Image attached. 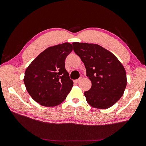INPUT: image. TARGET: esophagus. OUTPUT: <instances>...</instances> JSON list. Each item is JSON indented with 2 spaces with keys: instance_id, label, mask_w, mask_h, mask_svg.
I'll return each mask as SVG.
<instances>
[{
  "instance_id": "obj_1",
  "label": "esophagus",
  "mask_w": 146,
  "mask_h": 146,
  "mask_svg": "<svg viewBox=\"0 0 146 146\" xmlns=\"http://www.w3.org/2000/svg\"><path fill=\"white\" fill-rule=\"evenodd\" d=\"M82 78H80L79 79H77V80H74V82L76 83H79L80 81H81V80H82Z\"/></svg>"
}]
</instances>
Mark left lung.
<instances>
[{
  "label": "left lung",
  "mask_w": 146,
  "mask_h": 146,
  "mask_svg": "<svg viewBox=\"0 0 146 146\" xmlns=\"http://www.w3.org/2000/svg\"><path fill=\"white\" fill-rule=\"evenodd\" d=\"M73 50L83 61L92 82L84 93L93 108H110L123 95L127 80L125 68L114 54L96 44L74 42Z\"/></svg>",
  "instance_id": "1"
}]
</instances>
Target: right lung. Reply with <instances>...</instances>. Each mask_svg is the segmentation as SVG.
Instances as JSON below:
<instances>
[{
  "instance_id": "1",
  "label": "right lung",
  "mask_w": 146,
  "mask_h": 146,
  "mask_svg": "<svg viewBox=\"0 0 146 146\" xmlns=\"http://www.w3.org/2000/svg\"><path fill=\"white\" fill-rule=\"evenodd\" d=\"M72 50L68 42L49 47L27 68L24 78L27 90L40 105L57 106L70 92L73 82L65 68V59Z\"/></svg>"
}]
</instances>
